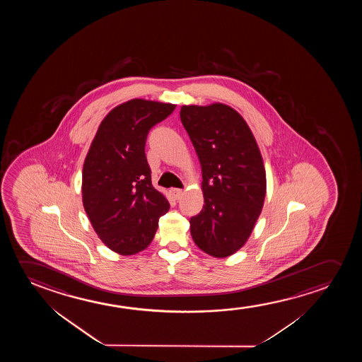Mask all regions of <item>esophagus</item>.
I'll return each instance as SVG.
<instances>
[{
    "mask_svg": "<svg viewBox=\"0 0 362 362\" xmlns=\"http://www.w3.org/2000/svg\"><path fill=\"white\" fill-rule=\"evenodd\" d=\"M183 190L182 189L178 188H173L170 189V194H172V197H173L174 199H179L182 195H183Z\"/></svg>",
    "mask_w": 362,
    "mask_h": 362,
    "instance_id": "obj_1",
    "label": "esophagus"
}]
</instances>
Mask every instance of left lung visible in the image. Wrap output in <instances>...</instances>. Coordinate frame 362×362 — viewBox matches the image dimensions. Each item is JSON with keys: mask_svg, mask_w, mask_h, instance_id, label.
I'll list each match as a JSON object with an SVG mask.
<instances>
[{"mask_svg": "<svg viewBox=\"0 0 362 362\" xmlns=\"http://www.w3.org/2000/svg\"><path fill=\"white\" fill-rule=\"evenodd\" d=\"M180 119L198 154L202 211L190 218L194 243L214 257H228L252 233L266 195V172L246 121L228 105L183 106Z\"/></svg>", "mask_w": 362, "mask_h": 362, "instance_id": "1", "label": "left lung"}]
</instances>
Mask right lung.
Returning <instances> with one entry per match:
<instances>
[{"label": "right lung", "mask_w": 362, "mask_h": 362, "mask_svg": "<svg viewBox=\"0 0 362 362\" xmlns=\"http://www.w3.org/2000/svg\"><path fill=\"white\" fill-rule=\"evenodd\" d=\"M175 105L129 100L100 124L83 168V203L101 241L119 255L152 243L169 203L152 185L144 153L149 131Z\"/></svg>", "instance_id": "obj_1"}]
</instances>
